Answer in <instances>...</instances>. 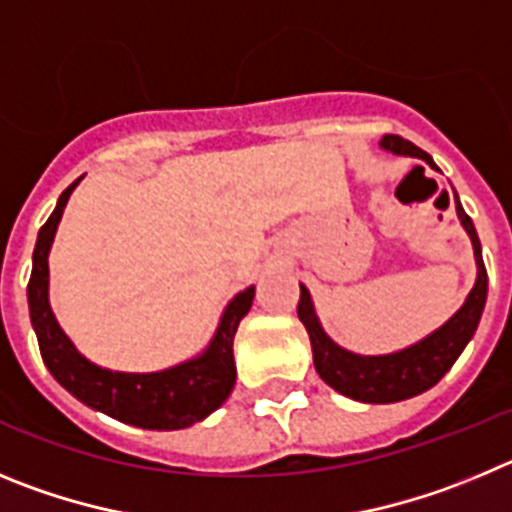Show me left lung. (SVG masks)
Masks as SVG:
<instances>
[{"mask_svg": "<svg viewBox=\"0 0 512 512\" xmlns=\"http://www.w3.org/2000/svg\"><path fill=\"white\" fill-rule=\"evenodd\" d=\"M382 147L390 150V153L421 158L431 168H436L431 155L423 153L421 147L403 140L400 135H385L382 137ZM457 214L467 234L472 237L474 257H477V283H474L467 303L439 331L426 336L416 347L403 349L398 354H385V357H359V354L336 347L319 326V319H316L311 306V296L301 285L298 319L306 326L313 349V365H316V372H319L326 385H331L347 398L362 400V403H395V400L413 398L423 390L434 388L436 382L451 370V365L457 362V357L464 352L467 342L477 331L482 308H485L487 301V270L485 262H482L480 237L474 232L472 219H469L459 201Z\"/></svg>", "mask_w": 512, "mask_h": 512, "instance_id": "1", "label": "left lung"}]
</instances>
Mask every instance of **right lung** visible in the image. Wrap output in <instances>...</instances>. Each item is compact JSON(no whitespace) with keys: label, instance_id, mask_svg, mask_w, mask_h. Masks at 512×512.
I'll list each match as a JSON object with an SVG mask.
<instances>
[{"label":"right lung","instance_id":"add662e5","mask_svg":"<svg viewBox=\"0 0 512 512\" xmlns=\"http://www.w3.org/2000/svg\"><path fill=\"white\" fill-rule=\"evenodd\" d=\"M81 181V178H78ZM73 181L61 193L58 206L48 222L40 227L38 245L32 252V273L27 283L32 329L38 334L40 354L50 375L61 382L71 395H76L89 408L107 413L122 423L140 428L173 431L186 428L214 413L229 398L237 380L234 370V334L239 321L252 308L255 288H247L234 296L222 316L214 342L199 359L186 365L170 367L153 375H130V372H109L91 365L89 359L76 352L68 336L63 334L48 303V252L61 222L66 201L76 188Z\"/></svg>","mask_w":512,"mask_h":512}]
</instances>
